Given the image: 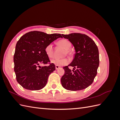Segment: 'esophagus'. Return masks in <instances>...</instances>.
<instances>
[{"label":"esophagus","mask_w":120,"mask_h":120,"mask_svg":"<svg viewBox=\"0 0 120 120\" xmlns=\"http://www.w3.org/2000/svg\"><path fill=\"white\" fill-rule=\"evenodd\" d=\"M60 68V67L59 66H56V70H58V69H59Z\"/></svg>","instance_id":"esophagus-1"}]
</instances>
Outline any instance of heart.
Listing matches in <instances>:
<instances>
[{
    "label": "heart",
    "instance_id": "1",
    "mask_svg": "<svg viewBox=\"0 0 120 120\" xmlns=\"http://www.w3.org/2000/svg\"><path fill=\"white\" fill-rule=\"evenodd\" d=\"M57 45L63 47L65 49L63 56H66V54H70L71 52L70 49L71 47V43L68 39H62L57 42ZM45 52L49 58H52L53 56V45L52 43H49L47 45L45 48ZM52 63L54 64L56 66H61L67 65L68 64L69 60L66 58H63V59H54L51 60Z\"/></svg>",
    "mask_w": 120,
    "mask_h": 120
}]
</instances>
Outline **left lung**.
<instances>
[{"label": "left lung", "instance_id": "8db88e82", "mask_svg": "<svg viewBox=\"0 0 120 120\" xmlns=\"http://www.w3.org/2000/svg\"><path fill=\"white\" fill-rule=\"evenodd\" d=\"M62 36L73 45L75 53L72 62L63 68L65 72L61 78V85L64 89L72 91L85 89L93 83L97 74L99 66L98 47L85 34L72 33ZM68 66H73V70L71 71Z\"/></svg>", "mask_w": 120, "mask_h": 120}]
</instances>
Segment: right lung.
Here are the masks:
<instances>
[{"label":"right lung","instance_id":"1","mask_svg":"<svg viewBox=\"0 0 120 120\" xmlns=\"http://www.w3.org/2000/svg\"><path fill=\"white\" fill-rule=\"evenodd\" d=\"M59 38H62L60 34H49L33 31L24 34L17 42L13 56L14 70L17 82L23 88L34 90L45 86L49 75L56 70V67L49 63L45 48ZM48 63V66H39Z\"/></svg>","mask_w":120,"mask_h":120}]
</instances>
